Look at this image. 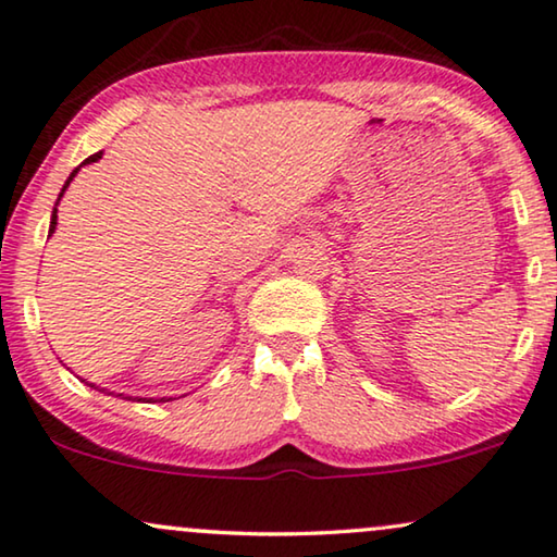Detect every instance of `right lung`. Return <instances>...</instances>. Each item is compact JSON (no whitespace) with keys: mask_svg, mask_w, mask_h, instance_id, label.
Instances as JSON below:
<instances>
[{"mask_svg":"<svg viewBox=\"0 0 557 557\" xmlns=\"http://www.w3.org/2000/svg\"><path fill=\"white\" fill-rule=\"evenodd\" d=\"M102 158V152H95V156H90V158H85V163L83 165H90V163H95V160H100ZM83 165H77L75 168V171H72L70 173V178L67 181H64V185H62V193H60V198L64 196V190H67V185L72 183V178H75V175H77V171H79V168H83ZM58 198V200H60ZM54 225H58V208H54V211H52V221H50V236H52V233H54ZM90 386H95V384H90ZM95 389H98V386H95ZM100 392H104V389H100ZM117 397H123V394H117ZM123 399H131V397H123ZM168 397H163V399H160V401H165ZM140 401V399H138ZM145 401V399H143ZM150 401V399H148Z\"/></svg>","mask_w":557,"mask_h":557,"instance_id":"add662e5","label":"right lung"}]
</instances>
